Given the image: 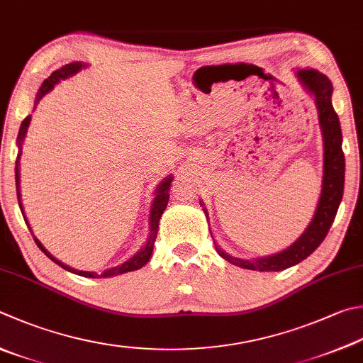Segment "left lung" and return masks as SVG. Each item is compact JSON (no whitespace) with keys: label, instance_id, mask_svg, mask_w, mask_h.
Segmentation results:
<instances>
[{"label":"left lung","instance_id":"left-lung-1","mask_svg":"<svg viewBox=\"0 0 363 363\" xmlns=\"http://www.w3.org/2000/svg\"><path fill=\"white\" fill-rule=\"evenodd\" d=\"M297 77L302 85L308 90L318 107V117L320 131H323L324 140V170H323V189L318 202L316 211L308 228L294 242L289 248H286L277 255L256 257V259H240L224 252L220 246L215 243V248L225 261L237 267L257 272H279L289 267L302 262L311 252L323 243L329 232L330 225L337 216L340 202L343 199L345 188V155L341 148L343 135H341L340 120L337 112L332 106V82L327 75L311 67L298 69ZM203 205V203H201ZM205 215L208 216L207 210L203 208Z\"/></svg>","mask_w":363,"mask_h":363}]
</instances>
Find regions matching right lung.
<instances>
[{
  "label": "right lung",
  "instance_id": "obj_1",
  "mask_svg": "<svg viewBox=\"0 0 363 363\" xmlns=\"http://www.w3.org/2000/svg\"><path fill=\"white\" fill-rule=\"evenodd\" d=\"M82 67H85V65L77 63V61H75V63H69V65H66V66H63V67H60V69H57V71H53V72L50 74V77L45 79L44 84L40 85L39 91H38V96H36V102H34V104H38V102L40 101V98H43L44 94L49 93V91L52 90V88L58 84L60 80H65V79H67V77H71V75H74L75 72H79V71L82 69ZM30 120H31V115H30V117H26V118L22 121V125H20V129H18V138H17V145H18L20 153H18L17 161H16V186H17V199H18L20 210H22V215H25V213H23L22 201H20V196H22V194H20V170H18V161H20V155H22V143H23V139H25L26 129H28ZM172 180H174V177L169 175L167 179H164V180L158 184V188H156V197L153 199L152 208H150V234H148V238H147L145 245L142 246L139 252H135V255H134L133 257H129L126 262H123V264H120V265H117V267H112V269H107V270L101 272V273L75 270V269H72V267H69V265H66V264H63L61 261H58L57 257H53V256L50 255V252L44 248V245L40 243V242L38 240V238L33 235V237H34V242H36V245L39 246V250L43 251L47 257L52 259V261H53L55 264H58L60 267H63V269L67 270V272L75 273V275H80V277H85V278H111V277H115V275H121V273H126V272L139 270V269H142V267L150 261V257H152L156 235H158V228H160L161 215L164 213V210H166L167 202H169V189H170V183H172ZM23 218H25V223L28 224V228H30V223H28V220H26V216H23ZM30 230H31V228H30ZM31 234H33V230H31Z\"/></svg>",
  "mask_w": 363,
  "mask_h": 363
}]
</instances>
